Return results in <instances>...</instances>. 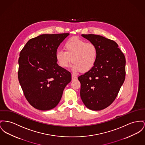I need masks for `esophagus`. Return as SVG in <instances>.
Returning <instances> with one entry per match:
<instances>
[{
	"label": "esophagus",
	"mask_w": 145,
	"mask_h": 145,
	"mask_svg": "<svg viewBox=\"0 0 145 145\" xmlns=\"http://www.w3.org/2000/svg\"><path fill=\"white\" fill-rule=\"evenodd\" d=\"M77 79V77H76L75 76H74L73 74H72V80H76Z\"/></svg>",
	"instance_id": "obj_1"
}]
</instances>
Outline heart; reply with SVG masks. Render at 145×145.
<instances>
[{
	"instance_id": "b5f03b06",
	"label": "heart",
	"mask_w": 145,
	"mask_h": 145,
	"mask_svg": "<svg viewBox=\"0 0 145 145\" xmlns=\"http://www.w3.org/2000/svg\"><path fill=\"white\" fill-rule=\"evenodd\" d=\"M65 51L57 50L55 57L62 68H67L72 61L73 71L85 73L94 68L97 59L98 51L94 43L73 37L64 44Z\"/></svg>"
}]
</instances>
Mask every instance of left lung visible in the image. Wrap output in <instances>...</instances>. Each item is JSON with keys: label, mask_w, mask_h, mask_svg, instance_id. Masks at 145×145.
Returning <instances> with one entry per match:
<instances>
[{"label": "left lung", "mask_w": 145, "mask_h": 145, "mask_svg": "<svg viewBox=\"0 0 145 145\" xmlns=\"http://www.w3.org/2000/svg\"><path fill=\"white\" fill-rule=\"evenodd\" d=\"M96 46L98 55L94 68L78 77L80 97L93 111L108 107L114 101L125 78V58L114 41L95 34H82Z\"/></svg>", "instance_id": "8db88e82"}]
</instances>
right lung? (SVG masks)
<instances>
[{
	"instance_id": "add662e5",
	"label": "right lung",
	"mask_w": 145,
	"mask_h": 145,
	"mask_svg": "<svg viewBox=\"0 0 145 145\" xmlns=\"http://www.w3.org/2000/svg\"><path fill=\"white\" fill-rule=\"evenodd\" d=\"M69 33L42 34L29 40L18 59V78L28 102L50 110L60 102L71 74L57 63L55 54Z\"/></svg>"
}]
</instances>
